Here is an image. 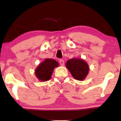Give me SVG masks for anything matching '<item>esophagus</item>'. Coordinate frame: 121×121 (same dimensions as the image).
I'll return each instance as SVG.
<instances>
[{
    "instance_id": "esophagus-1",
    "label": "esophagus",
    "mask_w": 121,
    "mask_h": 121,
    "mask_svg": "<svg viewBox=\"0 0 121 121\" xmlns=\"http://www.w3.org/2000/svg\"><path fill=\"white\" fill-rule=\"evenodd\" d=\"M59 63H60V64L62 66H63L64 65V61L63 60V59H60V60H59Z\"/></svg>"
}]
</instances>
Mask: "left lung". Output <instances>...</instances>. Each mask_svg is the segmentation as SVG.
Instances as JSON below:
<instances>
[{
  "mask_svg": "<svg viewBox=\"0 0 121 121\" xmlns=\"http://www.w3.org/2000/svg\"><path fill=\"white\" fill-rule=\"evenodd\" d=\"M65 66L73 77L80 81L84 80L86 78L90 69L88 64L84 59L77 58L67 60Z\"/></svg>",
  "mask_w": 121,
  "mask_h": 121,
  "instance_id": "obj_1",
  "label": "left lung"
}]
</instances>
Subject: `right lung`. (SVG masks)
<instances>
[{
	"label": "right lung",
	"instance_id": "add662e5",
	"mask_svg": "<svg viewBox=\"0 0 121 121\" xmlns=\"http://www.w3.org/2000/svg\"><path fill=\"white\" fill-rule=\"evenodd\" d=\"M59 66V63L54 59L47 58L39 64L35 69V75L40 82H46L52 77L55 68Z\"/></svg>",
	"mask_w": 121,
	"mask_h": 121
}]
</instances>
